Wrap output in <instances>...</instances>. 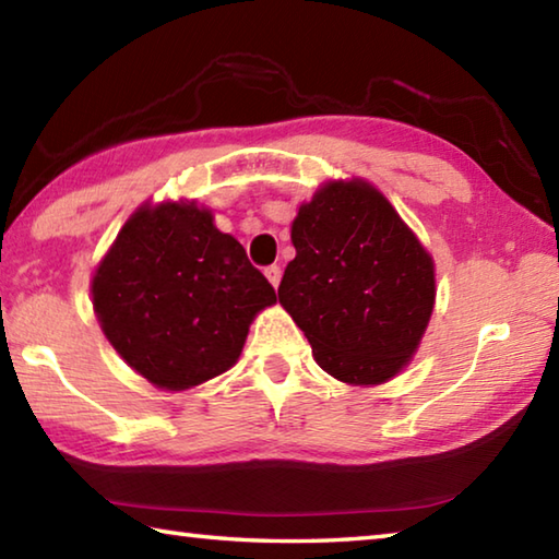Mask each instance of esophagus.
<instances>
[{
	"label": "esophagus",
	"mask_w": 559,
	"mask_h": 559,
	"mask_svg": "<svg viewBox=\"0 0 559 559\" xmlns=\"http://www.w3.org/2000/svg\"><path fill=\"white\" fill-rule=\"evenodd\" d=\"M263 273H266V278L271 281V286L273 288H278V283H281V266H276V263H273V266H266V271H263Z\"/></svg>",
	"instance_id": "1"
}]
</instances>
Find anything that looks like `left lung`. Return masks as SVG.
I'll return each mask as SVG.
<instances>
[{
  "label": "left lung",
  "mask_w": 559,
  "mask_h": 559,
  "mask_svg": "<svg viewBox=\"0 0 559 559\" xmlns=\"http://www.w3.org/2000/svg\"><path fill=\"white\" fill-rule=\"evenodd\" d=\"M281 306L316 362L347 384H380L409 362L437 286L429 251L382 192L362 179L328 182L298 210Z\"/></svg>",
  "instance_id": "left-lung-1"
}]
</instances>
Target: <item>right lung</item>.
Returning <instances> with one entry per match:
<instances>
[{"label":"right lung","instance_id":"obj_1","mask_svg":"<svg viewBox=\"0 0 559 559\" xmlns=\"http://www.w3.org/2000/svg\"><path fill=\"white\" fill-rule=\"evenodd\" d=\"M93 310L118 355L163 390H189L239 359L276 290L194 202L140 206L93 276Z\"/></svg>","mask_w":559,"mask_h":559}]
</instances>
